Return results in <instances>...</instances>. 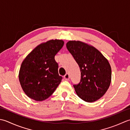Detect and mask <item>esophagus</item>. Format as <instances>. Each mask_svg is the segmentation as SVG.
<instances>
[{"mask_svg":"<svg viewBox=\"0 0 130 130\" xmlns=\"http://www.w3.org/2000/svg\"><path fill=\"white\" fill-rule=\"evenodd\" d=\"M64 78L66 80H68L69 78H70V75H69L68 73H66V75L64 76Z\"/></svg>","mask_w":130,"mask_h":130,"instance_id":"1","label":"esophagus"}]
</instances>
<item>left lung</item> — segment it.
<instances>
[{
  "label": "left lung",
  "mask_w": 130,
  "mask_h": 130,
  "mask_svg": "<svg viewBox=\"0 0 130 130\" xmlns=\"http://www.w3.org/2000/svg\"><path fill=\"white\" fill-rule=\"evenodd\" d=\"M66 46L81 71L80 83L73 85L77 95L89 103L101 98L112 78V70L107 58L95 47L83 41L70 40Z\"/></svg>",
  "instance_id": "1"
}]
</instances>
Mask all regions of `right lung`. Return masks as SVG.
I'll return each instance as SVG.
<instances>
[{
    "label": "right lung",
    "mask_w": 130,
    "mask_h": 130,
    "mask_svg": "<svg viewBox=\"0 0 130 130\" xmlns=\"http://www.w3.org/2000/svg\"><path fill=\"white\" fill-rule=\"evenodd\" d=\"M62 40H50L41 43L29 53L21 64L19 81L30 98L40 102L53 94L62 77L58 74L54 57L62 49Z\"/></svg>",
    "instance_id": "obj_1"
}]
</instances>
